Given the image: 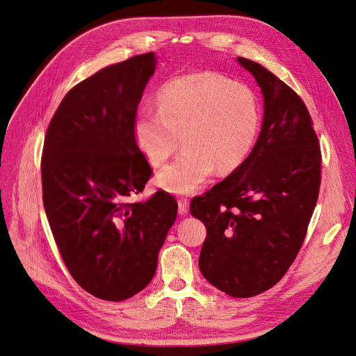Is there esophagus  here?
Here are the masks:
<instances>
[{
    "label": "esophagus",
    "mask_w": 356,
    "mask_h": 356,
    "mask_svg": "<svg viewBox=\"0 0 356 356\" xmlns=\"http://www.w3.org/2000/svg\"><path fill=\"white\" fill-rule=\"evenodd\" d=\"M190 208V200L187 197H179L178 199V209L179 213H187Z\"/></svg>",
    "instance_id": "1"
}]
</instances>
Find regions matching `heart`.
Segmentation results:
<instances>
[{
	"mask_svg": "<svg viewBox=\"0 0 356 356\" xmlns=\"http://www.w3.org/2000/svg\"><path fill=\"white\" fill-rule=\"evenodd\" d=\"M159 110L139 111L134 123L138 148L153 166L157 182L175 195H191L218 169L230 174L243 165L260 129V104L254 90L217 72H193L169 80L157 93Z\"/></svg>",
	"mask_w": 356,
	"mask_h": 356,
	"instance_id": "b5f03b06",
	"label": "heart"
}]
</instances>
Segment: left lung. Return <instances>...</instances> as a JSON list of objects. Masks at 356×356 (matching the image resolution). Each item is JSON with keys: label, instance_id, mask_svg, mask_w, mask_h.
Here are the masks:
<instances>
[{"label": "left lung", "instance_id": "8db88e82", "mask_svg": "<svg viewBox=\"0 0 356 356\" xmlns=\"http://www.w3.org/2000/svg\"><path fill=\"white\" fill-rule=\"evenodd\" d=\"M264 98L261 132L241 168L190 203L207 227L199 268L248 298L276 285L306 238L321 186V148L300 96L260 63L238 58Z\"/></svg>", "mask_w": 356, "mask_h": 356}]
</instances>
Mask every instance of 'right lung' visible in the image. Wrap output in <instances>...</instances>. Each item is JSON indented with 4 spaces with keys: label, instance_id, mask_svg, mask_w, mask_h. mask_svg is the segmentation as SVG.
<instances>
[{
    "label": "right lung",
    "instance_id": "add662e5",
    "mask_svg": "<svg viewBox=\"0 0 356 356\" xmlns=\"http://www.w3.org/2000/svg\"><path fill=\"white\" fill-rule=\"evenodd\" d=\"M153 51L83 80L47 127L41 157L42 203L68 272L101 300L131 298L152 281L178 204L166 191L131 202L152 177L134 138Z\"/></svg>",
    "mask_w": 356,
    "mask_h": 356
}]
</instances>
